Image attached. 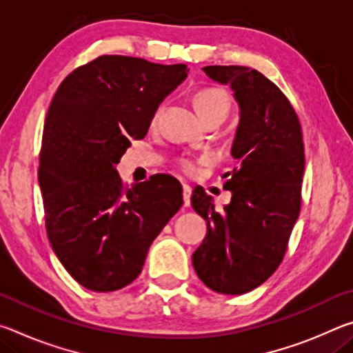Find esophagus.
Returning <instances> with one entry per match:
<instances>
[{
	"label": "esophagus",
	"instance_id": "obj_1",
	"mask_svg": "<svg viewBox=\"0 0 353 353\" xmlns=\"http://www.w3.org/2000/svg\"><path fill=\"white\" fill-rule=\"evenodd\" d=\"M183 190V205L185 207H190L191 205V188L188 187V185H183L182 187Z\"/></svg>",
	"mask_w": 353,
	"mask_h": 353
}]
</instances>
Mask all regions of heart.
<instances>
[{
  "mask_svg": "<svg viewBox=\"0 0 353 353\" xmlns=\"http://www.w3.org/2000/svg\"><path fill=\"white\" fill-rule=\"evenodd\" d=\"M193 104L196 112L199 113L201 119H205L208 117H224L229 113L230 101L227 93L219 87H207L202 88L198 93L194 94ZM208 159L204 157L199 160V163H207ZM181 166L185 172L188 174H193L196 171V162L194 160L183 159L181 160Z\"/></svg>",
  "mask_w": 353,
  "mask_h": 353,
  "instance_id": "1",
  "label": "heart"
}]
</instances>
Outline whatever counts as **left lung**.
<instances>
[{
  "mask_svg": "<svg viewBox=\"0 0 353 353\" xmlns=\"http://www.w3.org/2000/svg\"><path fill=\"white\" fill-rule=\"evenodd\" d=\"M202 70L212 81L229 85L240 107L230 148L240 166L225 182L232 199L224 212H216L204 190H193L191 205L207 223L193 266L210 290L244 294L266 282L282 263L301 212L305 170L301 123L280 88L260 71L238 65Z\"/></svg>",
  "mask_w": 353,
  "mask_h": 353,
  "instance_id": "1",
  "label": "left lung"
}]
</instances>
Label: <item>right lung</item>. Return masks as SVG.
I'll return each instance as SVG.
<instances>
[{
    "mask_svg": "<svg viewBox=\"0 0 353 353\" xmlns=\"http://www.w3.org/2000/svg\"><path fill=\"white\" fill-rule=\"evenodd\" d=\"M187 73L183 63L101 56L65 77L51 101L39 166L46 232L65 270L87 290L132 283L183 204L174 177L155 174L126 190L117 165Z\"/></svg>",
    "mask_w": 353,
    "mask_h": 353,
    "instance_id": "obj_1",
    "label": "right lung"
}]
</instances>
